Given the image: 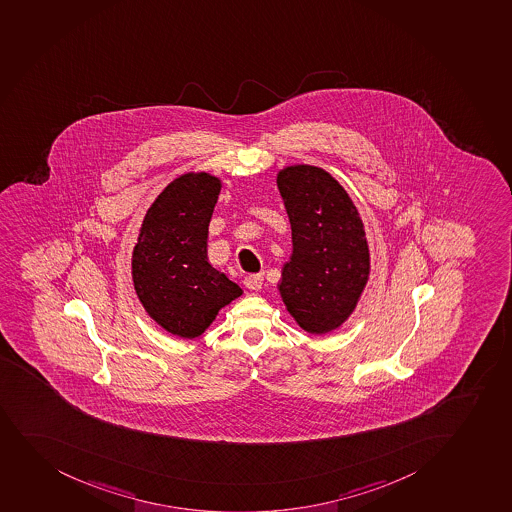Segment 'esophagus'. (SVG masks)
Wrapping results in <instances>:
<instances>
[{
  "label": "esophagus",
  "mask_w": 512,
  "mask_h": 512,
  "mask_svg": "<svg viewBox=\"0 0 512 512\" xmlns=\"http://www.w3.org/2000/svg\"><path fill=\"white\" fill-rule=\"evenodd\" d=\"M264 276L263 273H258V275H249L244 278V285L248 286L249 290H261V286H263Z\"/></svg>",
  "instance_id": "34e87169"
}]
</instances>
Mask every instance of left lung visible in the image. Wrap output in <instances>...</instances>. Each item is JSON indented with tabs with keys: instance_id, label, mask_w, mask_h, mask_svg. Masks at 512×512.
Listing matches in <instances>:
<instances>
[{
	"instance_id": "8db88e82",
	"label": "left lung",
	"mask_w": 512,
	"mask_h": 512,
	"mask_svg": "<svg viewBox=\"0 0 512 512\" xmlns=\"http://www.w3.org/2000/svg\"><path fill=\"white\" fill-rule=\"evenodd\" d=\"M276 183L293 241L278 285L281 298L308 334H327L354 312L369 280L364 224L344 187L323 168L291 165Z\"/></svg>"
}]
</instances>
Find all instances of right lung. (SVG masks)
Returning a JSON list of instances; mask_svg holds the SVG:
<instances>
[{
  "label": "right lung",
  "mask_w": 512,
  "mask_h": 512,
  "mask_svg": "<svg viewBox=\"0 0 512 512\" xmlns=\"http://www.w3.org/2000/svg\"><path fill=\"white\" fill-rule=\"evenodd\" d=\"M222 183L185 173L168 183L141 224L131 275L146 313L168 334L194 339L243 290L207 258L209 224Z\"/></svg>",
  "instance_id": "obj_1"
}]
</instances>
